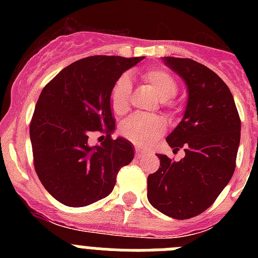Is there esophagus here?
<instances>
[{
	"label": "esophagus",
	"mask_w": 258,
	"mask_h": 258,
	"mask_svg": "<svg viewBox=\"0 0 258 258\" xmlns=\"http://www.w3.org/2000/svg\"><path fill=\"white\" fill-rule=\"evenodd\" d=\"M145 155H146L145 151H142L140 147H136V157H137V159H141V157L145 156Z\"/></svg>",
	"instance_id": "obj_1"
}]
</instances>
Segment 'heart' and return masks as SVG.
I'll return each instance as SVG.
<instances>
[{
    "instance_id": "1",
    "label": "heart",
    "mask_w": 258,
    "mask_h": 258,
    "mask_svg": "<svg viewBox=\"0 0 258 258\" xmlns=\"http://www.w3.org/2000/svg\"><path fill=\"white\" fill-rule=\"evenodd\" d=\"M146 83L152 88L154 93L160 101L172 99L177 93V83L168 72L163 70H149L143 75ZM132 94V81L127 75L117 79L111 90V108L116 115H121L129 107ZM164 132V122L156 116L133 115L126 118L121 125V133L136 145H151Z\"/></svg>"
}]
</instances>
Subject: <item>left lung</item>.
Listing matches in <instances>:
<instances>
[{
  "label": "left lung",
  "mask_w": 258,
  "mask_h": 258,
  "mask_svg": "<svg viewBox=\"0 0 258 258\" xmlns=\"http://www.w3.org/2000/svg\"><path fill=\"white\" fill-rule=\"evenodd\" d=\"M166 67L187 88L183 117L166 137L184 157L170 160L157 154L160 168L147 178V198L154 208L187 220L213 204L231 179L240 143V118L230 89L218 75L192 59L164 56Z\"/></svg>",
  "instance_id": "obj_1"
}]
</instances>
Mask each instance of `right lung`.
<instances>
[{
  "mask_svg": "<svg viewBox=\"0 0 258 258\" xmlns=\"http://www.w3.org/2000/svg\"><path fill=\"white\" fill-rule=\"evenodd\" d=\"M145 56L95 55L67 66L41 92L29 136L35 169L47 192L68 207H85L108 197L120 168L133 160L132 142L117 137L111 90L125 71ZM104 131L101 146L88 145Z\"/></svg>",
  "mask_w": 258,
  "mask_h": 258,
  "instance_id": "add662e5",
  "label": "right lung"
}]
</instances>
